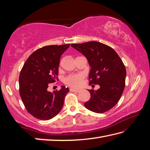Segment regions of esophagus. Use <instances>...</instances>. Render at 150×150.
<instances>
[{
  "label": "esophagus",
  "mask_w": 150,
  "mask_h": 150,
  "mask_svg": "<svg viewBox=\"0 0 150 150\" xmlns=\"http://www.w3.org/2000/svg\"><path fill=\"white\" fill-rule=\"evenodd\" d=\"M69 91H72V92H76V93H78V92H79V90H75V89H73V88H69Z\"/></svg>",
  "instance_id": "obj_1"
}]
</instances>
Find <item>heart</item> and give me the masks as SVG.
Wrapping results in <instances>:
<instances>
[{
	"instance_id": "1",
	"label": "heart",
	"mask_w": 150,
	"mask_h": 150,
	"mask_svg": "<svg viewBox=\"0 0 150 150\" xmlns=\"http://www.w3.org/2000/svg\"><path fill=\"white\" fill-rule=\"evenodd\" d=\"M84 77L85 76L83 73L70 74L64 78V82L70 87L77 88L81 86Z\"/></svg>"
}]
</instances>
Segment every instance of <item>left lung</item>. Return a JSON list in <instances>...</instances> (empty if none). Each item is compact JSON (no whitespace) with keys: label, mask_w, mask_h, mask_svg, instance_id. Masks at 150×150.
<instances>
[{"label":"left lung","mask_w":150,"mask_h":150,"mask_svg":"<svg viewBox=\"0 0 150 150\" xmlns=\"http://www.w3.org/2000/svg\"><path fill=\"white\" fill-rule=\"evenodd\" d=\"M71 46L88 59L91 67L89 84L100 86L96 91L88 90L91 97L85 107L98 113L110 110L119 102L125 87L126 70L122 60L112 47L97 41Z\"/></svg>","instance_id":"1"}]
</instances>
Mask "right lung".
<instances>
[{
  "label": "right lung",
  "instance_id": "obj_1",
  "mask_svg": "<svg viewBox=\"0 0 150 150\" xmlns=\"http://www.w3.org/2000/svg\"><path fill=\"white\" fill-rule=\"evenodd\" d=\"M70 44L44 46L28 57L19 76V93L25 108L40 120L52 119L61 110L69 88L47 91L51 83L58 80L60 58Z\"/></svg>",
  "mask_w": 150,
  "mask_h": 150
}]
</instances>
